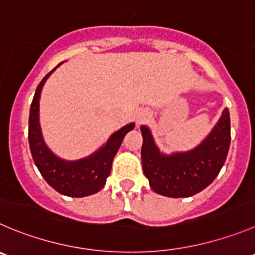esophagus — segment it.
I'll return each instance as SVG.
<instances>
[{
	"label": "esophagus",
	"instance_id": "34e87169",
	"mask_svg": "<svg viewBox=\"0 0 255 255\" xmlns=\"http://www.w3.org/2000/svg\"><path fill=\"white\" fill-rule=\"evenodd\" d=\"M150 118H151V114H150V111L146 110V109H141V110H139L136 113L135 121H136L137 125H141V124L146 123Z\"/></svg>",
	"mask_w": 255,
	"mask_h": 255
}]
</instances>
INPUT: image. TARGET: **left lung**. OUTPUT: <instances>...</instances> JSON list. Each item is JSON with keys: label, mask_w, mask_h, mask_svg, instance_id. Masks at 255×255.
<instances>
[{"label": "left lung", "mask_w": 255, "mask_h": 255, "mask_svg": "<svg viewBox=\"0 0 255 255\" xmlns=\"http://www.w3.org/2000/svg\"><path fill=\"white\" fill-rule=\"evenodd\" d=\"M142 134V171L155 193L169 198H188L213 183L224 165L230 145V116L224 109L212 131L194 149L165 154L160 151L151 130Z\"/></svg>", "instance_id": "left-lung-1"}]
</instances>
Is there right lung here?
<instances>
[{
    "label": "right lung",
    "instance_id": "right-lung-1",
    "mask_svg": "<svg viewBox=\"0 0 255 255\" xmlns=\"http://www.w3.org/2000/svg\"><path fill=\"white\" fill-rule=\"evenodd\" d=\"M61 64L48 72L36 89L28 119V142L33 161L48 185L62 195L84 198L104 188L110 175L114 157L125 135L134 129L135 124L130 123L123 126L89 156L79 160H66L57 156L43 140L40 126V98L45 82Z\"/></svg>",
    "mask_w": 255,
    "mask_h": 255
}]
</instances>
